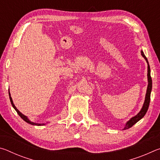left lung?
<instances>
[{
    "label": "left lung",
    "instance_id": "obj_1",
    "mask_svg": "<svg viewBox=\"0 0 160 160\" xmlns=\"http://www.w3.org/2000/svg\"><path fill=\"white\" fill-rule=\"evenodd\" d=\"M141 54L142 56L144 57V58L146 60L148 63V89H147V92H146V96H145V102H144V104H143L142 109L140 110V112L138 113V114L134 116V117H132L131 118V120H129L128 122H127L126 125L125 126V128H123V130H126V129H128L132 127V126L134 125V124L136 123L138 121H140V119H141L143 116L145 115L146 112H147V111L148 109V107H149V105H150V94H151V90H152V78L150 76V66H149V63H148V61L147 58H146V56H145L144 53H143V51H141Z\"/></svg>",
    "mask_w": 160,
    "mask_h": 160
}]
</instances>
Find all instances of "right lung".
<instances>
[{
	"label": "right lung",
	"mask_w": 160,
	"mask_h": 160,
	"mask_svg": "<svg viewBox=\"0 0 160 160\" xmlns=\"http://www.w3.org/2000/svg\"><path fill=\"white\" fill-rule=\"evenodd\" d=\"M9 95H10V102H11V104H12V107H13V108H14V109H15L16 112H17V113H18L19 116H20V117H21L22 118L24 121H26L27 123H29V124H32V125H35V126H42V125H44V124H41V123H33V122H32V121H29V119L28 118V117H27V116H25V115H23L22 113L21 112H19V110L17 109V108L15 107V105H14V104H13V102H12V98H11V97H10V92H9Z\"/></svg>",
	"instance_id": "add662e5"
}]
</instances>
